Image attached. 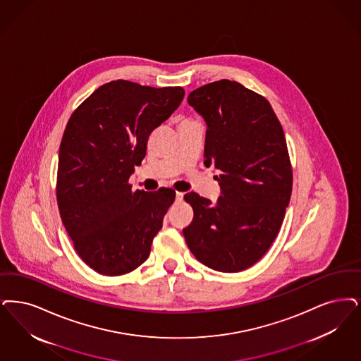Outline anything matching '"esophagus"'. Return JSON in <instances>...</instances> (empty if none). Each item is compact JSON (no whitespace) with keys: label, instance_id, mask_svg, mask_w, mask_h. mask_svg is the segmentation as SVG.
Instances as JSON below:
<instances>
[{"label":"esophagus","instance_id":"esophagus-1","mask_svg":"<svg viewBox=\"0 0 361 361\" xmlns=\"http://www.w3.org/2000/svg\"><path fill=\"white\" fill-rule=\"evenodd\" d=\"M183 197H184V193L176 192V202H183Z\"/></svg>","mask_w":361,"mask_h":361}]
</instances>
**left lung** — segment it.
<instances>
[{"instance_id": "8db88e82", "label": "left lung", "mask_w": 361, "mask_h": 361, "mask_svg": "<svg viewBox=\"0 0 361 361\" xmlns=\"http://www.w3.org/2000/svg\"><path fill=\"white\" fill-rule=\"evenodd\" d=\"M188 103L207 123L204 165L219 172L220 196L212 202L187 193L193 220L183 233L205 266L243 271L273 245L290 202L293 171L283 129L270 103L238 82L196 88Z\"/></svg>"}]
</instances>
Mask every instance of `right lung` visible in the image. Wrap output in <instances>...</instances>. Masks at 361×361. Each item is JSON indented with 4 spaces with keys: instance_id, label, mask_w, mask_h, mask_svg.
Wrapping results in <instances>:
<instances>
[{
    "instance_id": "right-lung-1",
    "label": "right lung",
    "mask_w": 361,
    "mask_h": 361,
    "mask_svg": "<svg viewBox=\"0 0 361 361\" xmlns=\"http://www.w3.org/2000/svg\"><path fill=\"white\" fill-rule=\"evenodd\" d=\"M183 87L113 80L70 118L59 149V211L79 257L97 273L126 274L150 254L176 192L131 190L150 133L173 114Z\"/></svg>"
}]
</instances>
